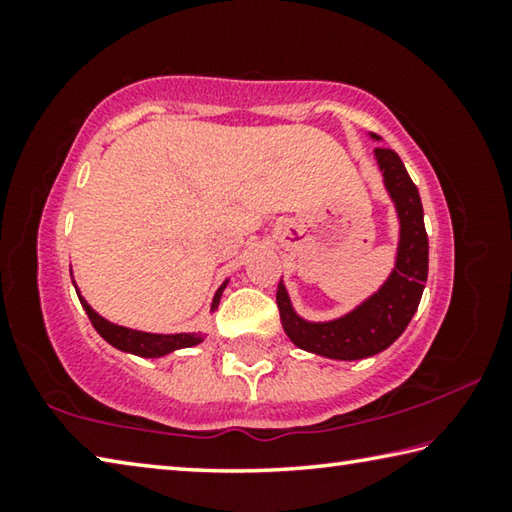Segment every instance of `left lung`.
<instances>
[{"label": "left lung", "mask_w": 512, "mask_h": 512, "mask_svg": "<svg viewBox=\"0 0 512 512\" xmlns=\"http://www.w3.org/2000/svg\"><path fill=\"white\" fill-rule=\"evenodd\" d=\"M379 140L377 135H372ZM384 187L395 203L400 219L395 268L379 291L372 293L348 314L325 323L300 318L282 280L277 284V309L289 339L300 350L320 354L327 359L357 361L384 352L400 339L420 305L424 282L429 273V239L424 230V212L418 187L393 149H375Z\"/></svg>", "instance_id": "8db88e82"}]
</instances>
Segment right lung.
Wrapping results in <instances>:
<instances>
[{
	"label": "right lung",
	"mask_w": 512,
	"mask_h": 512,
	"mask_svg": "<svg viewBox=\"0 0 512 512\" xmlns=\"http://www.w3.org/2000/svg\"><path fill=\"white\" fill-rule=\"evenodd\" d=\"M74 282V280H72ZM225 284H228V280H225L219 291L214 293V300H212V311L219 307V300H221V293L225 289ZM76 287V284H74ZM76 293H79V289H76ZM79 300L81 305L85 309V314H88L90 323L94 325V329L106 339L112 348H117L121 352H131V354H137V357H146V359H158V357H164V354H171L176 350H183V348H192V345H198L201 343L205 336L201 332H187V334H151V332H140V329H131V327H121V325H115L110 323V320H106L103 316H99L97 311H94L88 300H85L81 293H79Z\"/></svg>",
	"instance_id": "right-lung-1"
}]
</instances>
